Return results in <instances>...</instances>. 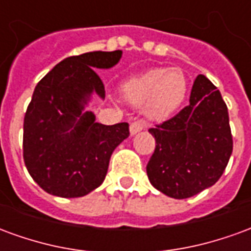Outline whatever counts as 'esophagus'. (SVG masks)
<instances>
[{"label": "esophagus", "mask_w": 251, "mask_h": 251, "mask_svg": "<svg viewBox=\"0 0 251 251\" xmlns=\"http://www.w3.org/2000/svg\"><path fill=\"white\" fill-rule=\"evenodd\" d=\"M145 127V125H144V122L142 121H133L130 124V133L131 134H136V133H138V131H141L142 129Z\"/></svg>", "instance_id": "34e87169"}]
</instances>
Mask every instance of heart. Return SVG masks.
<instances>
[{"mask_svg":"<svg viewBox=\"0 0 251 251\" xmlns=\"http://www.w3.org/2000/svg\"><path fill=\"white\" fill-rule=\"evenodd\" d=\"M121 90L127 102L145 103V110L151 117L165 118L184 102L187 77L177 68H156L129 79Z\"/></svg>","mask_w":251,"mask_h":251,"instance_id":"1","label":"heart"}]
</instances>
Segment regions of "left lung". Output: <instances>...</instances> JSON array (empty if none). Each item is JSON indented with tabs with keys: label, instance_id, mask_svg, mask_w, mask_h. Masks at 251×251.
Segmentation results:
<instances>
[{
	"label": "left lung",
	"instance_id": "left-lung-1",
	"mask_svg": "<svg viewBox=\"0 0 251 251\" xmlns=\"http://www.w3.org/2000/svg\"><path fill=\"white\" fill-rule=\"evenodd\" d=\"M149 133L156 148L147 165L148 177L169 198L187 199L215 184L231 156L227 106L204 75L195 79L188 106Z\"/></svg>",
	"mask_w": 251,
	"mask_h": 251
}]
</instances>
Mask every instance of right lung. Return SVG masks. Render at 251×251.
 <instances>
[{
	"mask_svg": "<svg viewBox=\"0 0 251 251\" xmlns=\"http://www.w3.org/2000/svg\"><path fill=\"white\" fill-rule=\"evenodd\" d=\"M122 51L70 56L37 83L24 118L25 167L46 192L80 198L103 183L111 153L129 137V124L102 125L83 113L91 94L104 98L94 68H111Z\"/></svg>",
	"mask_w": 251,
	"mask_h": 251,
	"instance_id": "add662e5",
	"label": "right lung"
}]
</instances>
